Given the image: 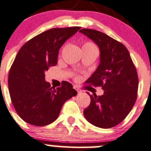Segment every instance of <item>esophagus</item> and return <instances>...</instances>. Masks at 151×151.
I'll return each mask as SVG.
<instances>
[{
	"label": "esophagus",
	"mask_w": 151,
	"mask_h": 151,
	"mask_svg": "<svg viewBox=\"0 0 151 151\" xmlns=\"http://www.w3.org/2000/svg\"><path fill=\"white\" fill-rule=\"evenodd\" d=\"M73 88H74V89H76V91H77V92H78V93H81V89H79V88L77 86H73Z\"/></svg>",
	"instance_id": "obj_1"
}]
</instances>
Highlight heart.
Returning a JSON list of instances; mask_svg holds the SVG:
<instances>
[{
	"label": "heart",
	"instance_id": "heart-1",
	"mask_svg": "<svg viewBox=\"0 0 151 151\" xmlns=\"http://www.w3.org/2000/svg\"><path fill=\"white\" fill-rule=\"evenodd\" d=\"M82 47L86 49H90V50H98L96 45H95L94 43L91 42H87L84 43V44L83 45V47Z\"/></svg>",
	"mask_w": 151,
	"mask_h": 151
}]
</instances>
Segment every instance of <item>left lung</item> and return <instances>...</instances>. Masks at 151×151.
Wrapping results in <instances>:
<instances>
[{"label":"left lung","instance_id":"left-lung-1","mask_svg":"<svg viewBox=\"0 0 151 151\" xmlns=\"http://www.w3.org/2000/svg\"><path fill=\"white\" fill-rule=\"evenodd\" d=\"M81 33L95 42L100 48V65L86 81L101 86L103 95H90L91 102L83 111L94 126L110 128L121 123L132 109L137 98L138 75L126 46L101 31L89 28Z\"/></svg>","mask_w":151,"mask_h":151}]
</instances>
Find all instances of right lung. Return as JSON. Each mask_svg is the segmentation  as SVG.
Instances as JSON below:
<instances>
[{"label":"right lung","instance_id":"right-lung-1","mask_svg":"<svg viewBox=\"0 0 151 151\" xmlns=\"http://www.w3.org/2000/svg\"><path fill=\"white\" fill-rule=\"evenodd\" d=\"M80 28L49 29L28 40L17 53L9 73V89L14 109L28 124H50L65 101L77 95L68 81L62 82L60 87H51L45 81V71L56 66L60 47Z\"/></svg>","mask_w":151,"mask_h":151}]
</instances>
